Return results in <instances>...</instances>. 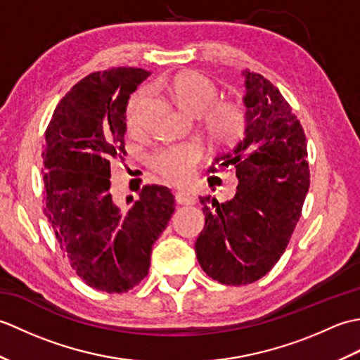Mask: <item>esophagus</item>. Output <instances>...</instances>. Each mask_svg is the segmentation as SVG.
Returning a JSON list of instances; mask_svg holds the SVG:
<instances>
[{"label": "esophagus", "mask_w": 360, "mask_h": 360, "mask_svg": "<svg viewBox=\"0 0 360 360\" xmlns=\"http://www.w3.org/2000/svg\"><path fill=\"white\" fill-rule=\"evenodd\" d=\"M176 198V202L178 204H184V205H190V204H195V196H192L190 193L186 192H178L174 195Z\"/></svg>", "instance_id": "esophagus-1"}]
</instances>
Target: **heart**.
I'll return each instance as SVG.
<instances>
[{
    "label": "heart",
    "mask_w": 360,
    "mask_h": 360,
    "mask_svg": "<svg viewBox=\"0 0 360 360\" xmlns=\"http://www.w3.org/2000/svg\"><path fill=\"white\" fill-rule=\"evenodd\" d=\"M168 93L174 103L188 116H204L205 129L218 143H233L246 129L248 119L243 106L233 102L215 105L218 88L210 79L201 74L187 72L178 75L168 83ZM147 96V89L137 91L128 103L127 125L131 131L141 124ZM200 158L201 148L196 143H176L156 150L153 153L150 164L167 181L181 184L193 173Z\"/></svg>",
    "instance_id": "obj_1"
}]
</instances>
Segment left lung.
I'll return each mask as SVG.
<instances>
[{
	"label": "left lung",
	"mask_w": 360,
	"mask_h": 360,
	"mask_svg": "<svg viewBox=\"0 0 360 360\" xmlns=\"http://www.w3.org/2000/svg\"><path fill=\"white\" fill-rule=\"evenodd\" d=\"M244 137L215 159L233 165L235 196H201L205 224L195 244L202 271L223 285H249L285 252L309 188L307 137L280 91L263 75L243 71Z\"/></svg>",
	"instance_id": "8db88e82"
}]
</instances>
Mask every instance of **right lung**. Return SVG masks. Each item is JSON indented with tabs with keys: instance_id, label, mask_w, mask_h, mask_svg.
Wrapping results in <instances>:
<instances>
[{
	"instance_id": "right-lung-1",
	"label": "right lung",
	"mask_w": 360,
	"mask_h": 360,
	"mask_svg": "<svg viewBox=\"0 0 360 360\" xmlns=\"http://www.w3.org/2000/svg\"><path fill=\"white\" fill-rule=\"evenodd\" d=\"M150 75L141 68L89 74L68 93L44 134V215L75 274L105 292H127L148 275L151 248L174 212L164 186L125 205L111 193V158L125 156L128 98Z\"/></svg>"
}]
</instances>
